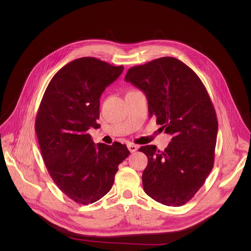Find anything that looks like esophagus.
<instances>
[{
	"label": "esophagus",
	"instance_id": "1",
	"mask_svg": "<svg viewBox=\"0 0 251 251\" xmlns=\"http://www.w3.org/2000/svg\"><path fill=\"white\" fill-rule=\"evenodd\" d=\"M128 149H129V151L131 153H134V152H136L138 150V146L133 144V143H130V144H128Z\"/></svg>",
	"mask_w": 251,
	"mask_h": 251
}]
</instances>
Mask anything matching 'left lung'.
Masks as SVG:
<instances>
[{
	"mask_svg": "<svg viewBox=\"0 0 251 251\" xmlns=\"http://www.w3.org/2000/svg\"><path fill=\"white\" fill-rule=\"evenodd\" d=\"M125 80L145 93L149 117L173 136L164 151L155 145L139 149L148 157L143 188L158 202L181 206L213 167L219 123L209 95L193 69L170 56L131 67Z\"/></svg>",
	"mask_w": 251,
	"mask_h": 251,
	"instance_id": "1",
	"label": "left lung"
}]
</instances>
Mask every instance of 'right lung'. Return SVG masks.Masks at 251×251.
I'll list each match as a JSON object with an SVG mask.
<instances>
[{"mask_svg":"<svg viewBox=\"0 0 251 251\" xmlns=\"http://www.w3.org/2000/svg\"><path fill=\"white\" fill-rule=\"evenodd\" d=\"M124 67L95 57L75 59L59 69L40 104L35 132L43 159L59 190L80 204L97 201L114 183L118 166L130 154L126 145L94 144L100 96Z\"/></svg>","mask_w":251,"mask_h":251,"instance_id":"add662e5","label":"right lung"}]
</instances>
